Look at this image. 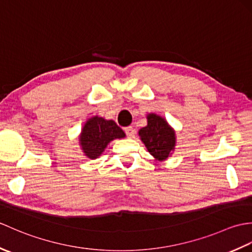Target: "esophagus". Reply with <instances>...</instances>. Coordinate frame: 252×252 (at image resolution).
I'll return each mask as SVG.
<instances>
[{
	"mask_svg": "<svg viewBox=\"0 0 252 252\" xmlns=\"http://www.w3.org/2000/svg\"><path fill=\"white\" fill-rule=\"evenodd\" d=\"M125 132L127 137H132L133 135H134V129H133L132 126H126L125 127Z\"/></svg>",
	"mask_w": 252,
	"mask_h": 252,
	"instance_id": "1",
	"label": "esophagus"
}]
</instances>
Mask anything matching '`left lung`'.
Instances as JSON below:
<instances>
[{"label":"left lung","mask_w":252,"mask_h":252,"mask_svg":"<svg viewBox=\"0 0 252 252\" xmlns=\"http://www.w3.org/2000/svg\"><path fill=\"white\" fill-rule=\"evenodd\" d=\"M147 126L138 132L147 151L153 156L163 160L169 157L175 145V133L163 118L151 114L147 116Z\"/></svg>","instance_id":"left-lung-1"}]
</instances>
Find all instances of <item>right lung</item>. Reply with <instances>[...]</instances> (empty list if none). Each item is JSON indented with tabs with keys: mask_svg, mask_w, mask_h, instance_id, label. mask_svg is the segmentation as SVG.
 <instances>
[{
	"mask_svg": "<svg viewBox=\"0 0 252 252\" xmlns=\"http://www.w3.org/2000/svg\"><path fill=\"white\" fill-rule=\"evenodd\" d=\"M125 136V132L116 125L115 121L94 117L89 119L83 126L80 144L85 155L91 159H95L100 156L109 142Z\"/></svg>",
	"mask_w": 252,
	"mask_h": 252,
	"instance_id": "right-lung-1",
	"label": "right lung"
}]
</instances>
